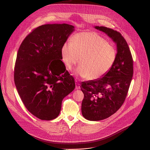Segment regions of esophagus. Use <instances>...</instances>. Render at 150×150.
I'll list each match as a JSON object with an SVG mask.
<instances>
[{"instance_id": "1", "label": "esophagus", "mask_w": 150, "mask_h": 150, "mask_svg": "<svg viewBox=\"0 0 150 150\" xmlns=\"http://www.w3.org/2000/svg\"><path fill=\"white\" fill-rule=\"evenodd\" d=\"M76 90H79V89H80V85H79V83H78V81L77 80H76Z\"/></svg>"}]
</instances>
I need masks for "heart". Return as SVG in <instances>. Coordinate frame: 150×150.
<instances>
[{"label":"heart","mask_w":150,"mask_h":150,"mask_svg":"<svg viewBox=\"0 0 150 150\" xmlns=\"http://www.w3.org/2000/svg\"><path fill=\"white\" fill-rule=\"evenodd\" d=\"M61 59L71 71L79 62L75 75L91 80L100 78L109 72L115 62L116 51L96 33L83 32L72 37L71 42L61 48Z\"/></svg>","instance_id":"obj_1"}]
</instances>
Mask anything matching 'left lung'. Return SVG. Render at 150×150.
<instances>
[{
  "instance_id": "8db88e82",
  "label": "left lung",
  "mask_w": 150,
  "mask_h": 150,
  "mask_svg": "<svg viewBox=\"0 0 150 150\" xmlns=\"http://www.w3.org/2000/svg\"><path fill=\"white\" fill-rule=\"evenodd\" d=\"M94 28L108 35L116 45L115 62L109 72L96 81L82 82L84 97L81 112L85 119L98 121L108 118L123 104L133 76V60L127 42L120 33L105 27Z\"/></svg>"
}]
</instances>
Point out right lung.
<instances>
[{
    "label": "right lung",
    "mask_w": 150,
    "mask_h": 150,
    "mask_svg": "<svg viewBox=\"0 0 150 150\" xmlns=\"http://www.w3.org/2000/svg\"><path fill=\"white\" fill-rule=\"evenodd\" d=\"M75 31L73 25H41L21 43L16 56L14 81L27 109L41 120L56 118L63 99L75 87L61 60V48Z\"/></svg>",
    "instance_id": "obj_1"
}]
</instances>
